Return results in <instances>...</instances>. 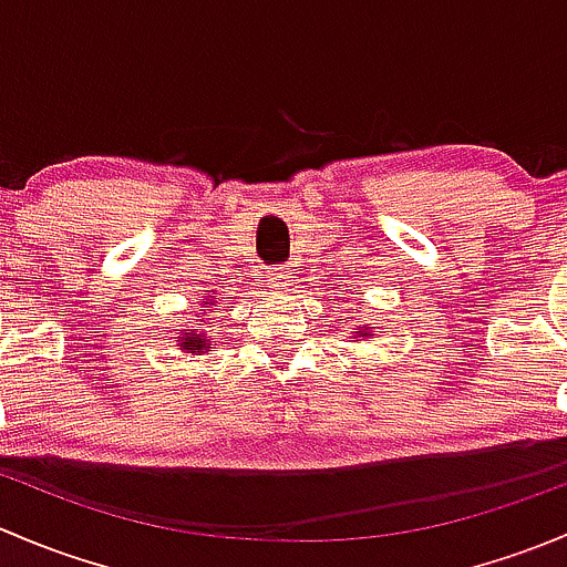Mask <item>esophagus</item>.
I'll use <instances>...</instances> for the list:
<instances>
[{"instance_id": "obj_1", "label": "esophagus", "mask_w": 567, "mask_h": 567, "mask_svg": "<svg viewBox=\"0 0 567 567\" xmlns=\"http://www.w3.org/2000/svg\"><path fill=\"white\" fill-rule=\"evenodd\" d=\"M262 282H266V290H271V293L279 296V293H285V288L290 285V271L288 268H277V271L268 274Z\"/></svg>"}]
</instances>
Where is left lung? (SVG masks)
<instances>
[{
    "instance_id": "1",
    "label": "left lung",
    "mask_w": 567,
    "mask_h": 567,
    "mask_svg": "<svg viewBox=\"0 0 567 567\" xmlns=\"http://www.w3.org/2000/svg\"><path fill=\"white\" fill-rule=\"evenodd\" d=\"M375 329V326H370V323H359L357 326V331H351V340H357V337H362V340H368V337H370V331H373Z\"/></svg>"
}]
</instances>
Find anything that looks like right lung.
Masks as SVG:
<instances>
[{
    "mask_svg": "<svg viewBox=\"0 0 567 567\" xmlns=\"http://www.w3.org/2000/svg\"><path fill=\"white\" fill-rule=\"evenodd\" d=\"M199 307L203 310H197V316H194V326H186V329H177V348H181L183 353H197V357H203V353H208L210 348V326L214 323V318H205V316H214V310L219 307V301H216V293L214 290H208V293L203 296V301H199Z\"/></svg>",
    "mask_w": 567,
    "mask_h": 567,
    "instance_id": "add662e5",
    "label": "right lung"
}]
</instances>
